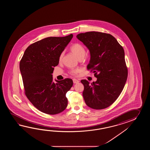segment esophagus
<instances>
[{
	"mask_svg": "<svg viewBox=\"0 0 150 150\" xmlns=\"http://www.w3.org/2000/svg\"><path fill=\"white\" fill-rule=\"evenodd\" d=\"M73 82H74V83H79V80L76 79H73Z\"/></svg>",
	"mask_w": 150,
	"mask_h": 150,
	"instance_id": "esophagus-1",
	"label": "esophagus"
}]
</instances>
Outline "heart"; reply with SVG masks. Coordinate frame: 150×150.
Returning <instances> with one entry per match:
<instances>
[{"instance_id": "obj_1", "label": "heart", "mask_w": 150, "mask_h": 150, "mask_svg": "<svg viewBox=\"0 0 150 150\" xmlns=\"http://www.w3.org/2000/svg\"><path fill=\"white\" fill-rule=\"evenodd\" d=\"M71 51L74 54L76 57L78 59H79L80 58H83L85 55L86 54V51L84 47H83L82 45L79 44V43H75L74 45H72L71 47ZM63 56V53L61 54L59 58V61H62V58ZM78 70H73L71 73L73 74H76L78 72Z\"/></svg>"}]
</instances>
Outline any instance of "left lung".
Here are the masks:
<instances>
[{
  "label": "left lung",
  "mask_w": 150,
  "mask_h": 150,
  "mask_svg": "<svg viewBox=\"0 0 150 150\" xmlns=\"http://www.w3.org/2000/svg\"><path fill=\"white\" fill-rule=\"evenodd\" d=\"M89 50L90 61L87 69H92L97 78L90 83L81 80L83 96L91 108L102 109L111 105L121 93L127 79L125 51L112 35L98 32L76 35Z\"/></svg>",
  "instance_id": "8db88e82"
}]
</instances>
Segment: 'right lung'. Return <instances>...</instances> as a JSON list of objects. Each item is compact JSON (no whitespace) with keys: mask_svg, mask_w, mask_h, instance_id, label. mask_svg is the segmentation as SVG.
Listing matches in <instances>:
<instances>
[{"mask_svg":"<svg viewBox=\"0 0 150 150\" xmlns=\"http://www.w3.org/2000/svg\"><path fill=\"white\" fill-rule=\"evenodd\" d=\"M73 38L49 37L36 42L26 49L20 62L25 94L39 110L54 115L65 110L67 105L66 94L73 85L71 79L53 81L54 67L59 58Z\"/></svg>","mask_w":150,"mask_h":150,"instance_id":"right-lung-1","label":"right lung"}]
</instances>
